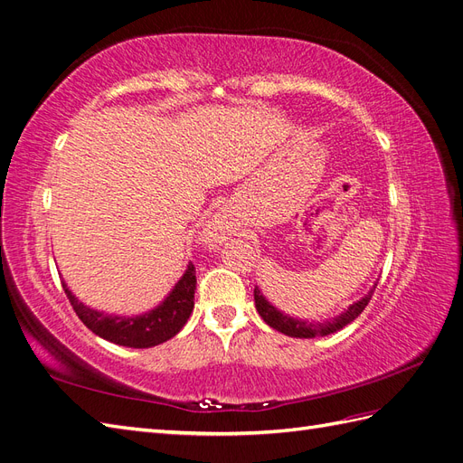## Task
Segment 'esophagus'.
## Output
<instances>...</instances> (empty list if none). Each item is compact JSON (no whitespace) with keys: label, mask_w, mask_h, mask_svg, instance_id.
I'll return each mask as SVG.
<instances>
[{"label":"esophagus","mask_w":463,"mask_h":463,"mask_svg":"<svg viewBox=\"0 0 463 463\" xmlns=\"http://www.w3.org/2000/svg\"><path fill=\"white\" fill-rule=\"evenodd\" d=\"M226 235H228L226 223H223L218 218H214L213 222H208L204 232H203V237H204L206 243H222L223 240H226Z\"/></svg>","instance_id":"34e87169"}]
</instances>
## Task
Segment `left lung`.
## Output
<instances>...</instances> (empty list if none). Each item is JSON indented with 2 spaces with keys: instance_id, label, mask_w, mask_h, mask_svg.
Instances as JSON below:
<instances>
[{
  "instance_id": "1",
  "label": "left lung",
  "mask_w": 463,
  "mask_h": 463,
  "mask_svg": "<svg viewBox=\"0 0 463 463\" xmlns=\"http://www.w3.org/2000/svg\"><path fill=\"white\" fill-rule=\"evenodd\" d=\"M374 288H376V284L369 291V296H365L361 301L354 303L345 313H342L340 317H335L330 322H320V325H313V322H303V320L291 318L284 313H279L276 307H272L269 301L262 298V293H260L259 288H255V305H257V311L262 317V320L269 326H272L274 330L282 332L286 335H291V338H315V335L332 334L335 330L344 328L345 325H349L352 320H355L363 313V309H365V307L369 305L373 293H374Z\"/></svg>"
}]
</instances>
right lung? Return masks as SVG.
Segmentation results:
<instances>
[{
	"mask_svg": "<svg viewBox=\"0 0 463 463\" xmlns=\"http://www.w3.org/2000/svg\"><path fill=\"white\" fill-rule=\"evenodd\" d=\"M65 296L71 303L73 311L82 320V325L90 328L100 338L128 347H152L170 338L185 326L187 318L194 307V289H197V276H194L193 262L187 266L184 278L179 279L170 296L162 305L141 317H111L100 311L89 309L82 305L65 282H61Z\"/></svg>",
	"mask_w": 463,
	"mask_h": 463,
	"instance_id": "add662e5",
	"label": "right lung"
}]
</instances>
